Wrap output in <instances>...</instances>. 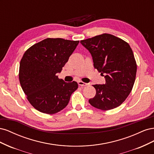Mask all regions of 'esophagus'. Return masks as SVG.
<instances>
[{
  "label": "esophagus",
  "mask_w": 154,
  "mask_h": 154,
  "mask_svg": "<svg viewBox=\"0 0 154 154\" xmlns=\"http://www.w3.org/2000/svg\"><path fill=\"white\" fill-rule=\"evenodd\" d=\"M78 85H80V86H81V87H85V86L88 85V83H84V82H82V81H79V82H78Z\"/></svg>",
  "instance_id": "1"
}]
</instances>
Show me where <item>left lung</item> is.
I'll return each instance as SVG.
<instances>
[{"mask_svg": "<svg viewBox=\"0 0 154 154\" xmlns=\"http://www.w3.org/2000/svg\"><path fill=\"white\" fill-rule=\"evenodd\" d=\"M80 43L91 53L94 68L105 78V84L93 85L96 94L88 102L103 110L116 108L128 97L136 80L137 65L131 48L122 39L106 33Z\"/></svg>", "mask_w": 154, "mask_h": 154, "instance_id": "obj_1", "label": "left lung"}]
</instances>
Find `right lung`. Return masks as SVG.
Wrapping results in <instances>:
<instances>
[{
  "instance_id": "obj_1",
  "label": "right lung",
  "mask_w": 154,
  "mask_h": 154,
  "mask_svg": "<svg viewBox=\"0 0 154 154\" xmlns=\"http://www.w3.org/2000/svg\"><path fill=\"white\" fill-rule=\"evenodd\" d=\"M79 41L46 38L27 49L20 63L19 80L32 106L41 112L53 114L62 110L78 87L76 82L60 80L61 72Z\"/></svg>"
}]
</instances>
